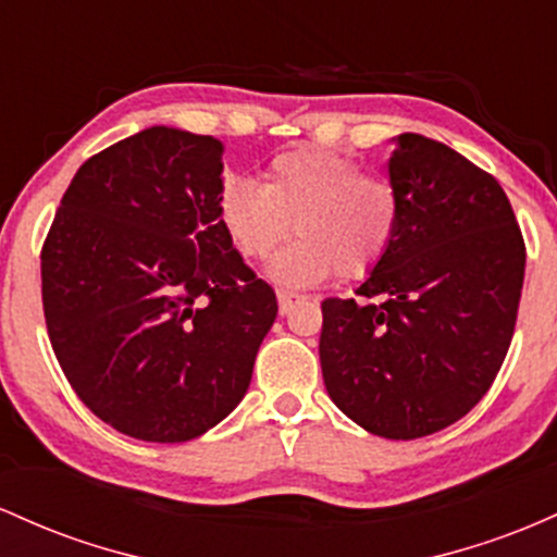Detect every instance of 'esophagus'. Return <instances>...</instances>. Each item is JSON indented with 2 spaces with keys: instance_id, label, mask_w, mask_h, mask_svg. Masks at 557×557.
<instances>
[{
  "instance_id": "34e87169",
  "label": "esophagus",
  "mask_w": 557,
  "mask_h": 557,
  "mask_svg": "<svg viewBox=\"0 0 557 557\" xmlns=\"http://www.w3.org/2000/svg\"><path fill=\"white\" fill-rule=\"evenodd\" d=\"M299 302H305L302 295H295V292H286V289L278 292V310L284 312V315L286 312L295 310V305H299Z\"/></svg>"
}]
</instances>
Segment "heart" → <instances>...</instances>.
<instances>
[{
    "mask_svg": "<svg viewBox=\"0 0 557 557\" xmlns=\"http://www.w3.org/2000/svg\"><path fill=\"white\" fill-rule=\"evenodd\" d=\"M218 215L247 260L268 258L295 228L297 239L271 262V276L312 286L334 273L345 281L371 276L395 245L403 199L395 181L366 173L360 160L302 147L268 162L262 186L228 178Z\"/></svg>",
    "mask_w": 557,
    "mask_h": 557,
    "instance_id": "1",
    "label": "heart"
}]
</instances>
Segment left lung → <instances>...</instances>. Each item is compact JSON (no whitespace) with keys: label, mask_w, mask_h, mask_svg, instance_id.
I'll return each instance as SVG.
<instances>
[{"label":"left lung","mask_w":557,"mask_h":557,"mask_svg":"<svg viewBox=\"0 0 557 557\" xmlns=\"http://www.w3.org/2000/svg\"><path fill=\"white\" fill-rule=\"evenodd\" d=\"M397 239L352 297L321 302L329 397L362 429L421 440L490 392L516 331L527 245L495 176L447 144L397 136Z\"/></svg>","instance_id":"left-lung-1"}]
</instances>
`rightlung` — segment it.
<instances>
[{
  "instance_id": "1",
  "label": "right lung",
  "mask_w": 557,
  "mask_h": 557,
  "mask_svg": "<svg viewBox=\"0 0 557 557\" xmlns=\"http://www.w3.org/2000/svg\"><path fill=\"white\" fill-rule=\"evenodd\" d=\"M223 144L152 126L78 168L41 247L49 342L94 416L189 442L245 397L276 321L271 284L218 215Z\"/></svg>"
}]
</instances>
